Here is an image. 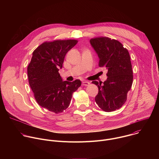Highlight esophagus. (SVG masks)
I'll return each instance as SVG.
<instances>
[{"label":"esophagus","instance_id":"obj_1","mask_svg":"<svg viewBox=\"0 0 159 159\" xmlns=\"http://www.w3.org/2000/svg\"><path fill=\"white\" fill-rule=\"evenodd\" d=\"M89 84H90V82H88V81H85V80H84V81H83V82H82V85H83L87 86V85H89Z\"/></svg>","mask_w":159,"mask_h":159}]
</instances>
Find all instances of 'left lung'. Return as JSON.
Segmentation results:
<instances>
[{"instance_id": "8db88e82", "label": "left lung", "mask_w": 159, "mask_h": 159, "mask_svg": "<svg viewBox=\"0 0 159 159\" xmlns=\"http://www.w3.org/2000/svg\"><path fill=\"white\" fill-rule=\"evenodd\" d=\"M90 43L99 58V66L107 70L106 81L92 82L99 89L96 102L106 112L118 109L126 102L133 83L129 52L120 41L107 37L92 38Z\"/></svg>"}]
</instances>
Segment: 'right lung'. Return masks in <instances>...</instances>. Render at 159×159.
I'll use <instances>...</instances> for the list:
<instances>
[{"mask_svg":"<svg viewBox=\"0 0 159 159\" xmlns=\"http://www.w3.org/2000/svg\"><path fill=\"white\" fill-rule=\"evenodd\" d=\"M75 39L44 42L33 53L28 66L30 85L38 104L56 114L69 106L73 93L81 81H63L58 72L66 53L77 43Z\"/></svg>","mask_w":159,"mask_h":159,"instance_id":"add662e5","label":"right lung"}]
</instances>
